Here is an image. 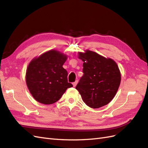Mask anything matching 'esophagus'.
<instances>
[{
	"instance_id": "obj_1",
	"label": "esophagus",
	"mask_w": 148,
	"mask_h": 148,
	"mask_svg": "<svg viewBox=\"0 0 148 148\" xmlns=\"http://www.w3.org/2000/svg\"><path fill=\"white\" fill-rule=\"evenodd\" d=\"M77 83H78V80H77V81H75V82H73V87H75L76 85L77 84Z\"/></svg>"
}]
</instances>
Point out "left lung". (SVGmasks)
I'll return each instance as SVG.
<instances>
[{"label":"left lung","mask_w":148,"mask_h":148,"mask_svg":"<svg viewBox=\"0 0 148 148\" xmlns=\"http://www.w3.org/2000/svg\"><path fill=\"white\" fill-rule=\"evenodd\" d=\"M78 53V58L83 62L84 74L76 89L83 102L93 109L109 104L120 84L121 74L117 64L110 58L89 50Z\"/></svg>","instance_id":"1"}]
</instances>
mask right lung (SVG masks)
Returning a JSON list of instances; mask_svg holds the SVG:
<instances>
[{"label":"right lung","mask_w":148,"mask_h":148,"mask_svg":"<svg viewBox=\"0 0 148 148\" xmlns=\"http://www.w3.org/2000/svg\"><path fill=\"white\" fill-rule=\"evenodd\" d=\"M67 56L59 51H49L29 63L26 82L35 100L44 104L59 101L67 88L73 86L68 82V73L63 68Z\"/></svg>","instance_id":"obj_1"}]
</instances>
